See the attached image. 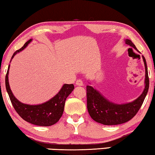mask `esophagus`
Returning a JSON list of instances; mask_svg holds the SVG:
<instances>
[{
	"mask_svg": "<svg viewBox=\"0 0 155 155\" xmlns=\"http://www.w3.org/2000/svg\"><path fill=\"white\" fill-rule=\"evenodd\" d=\"M76 86H84V83L82 81L81 79H77L76 81Z\"/></svg>",
	"mask_w": 155,
	"mask_h": 155,
	"instance_id": "esophagus-1",
	"label": "esophagus"
}]
</instances>
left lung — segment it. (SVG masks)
Segmentation results:
<instances>
[{
    "label": "left lung",
    "instance_id": "obj_1",
    "mask_svg": "<svg viewBox=\"0 0 155 155\" xmlns=\"http://www.w3.org/2000/svg\"><path fill=\"white\" fill-rule=\"evenodd\" d=\"M125 44L137 51L135 45L130 39H125ZM142 58L145 68L144 89L142 94L131 102L120 104L112 102L104 97L95 88L87 86V109L89 115L95 121L104 125L120 124L130 121L138 112L144 102L150 85L146 59L143 56Z\"/></svg>",
    "mask_w": 155,
    "mask_h": 155
}]
</instances>
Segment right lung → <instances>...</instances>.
<instances>
[{"mask_svg":"<svg viewBox=\"0 0 155 155\" xmlns=\"http://www.w3.org/2000/svg\"><path fill=\"white\" fill-rule=\"evenodd\" d=\"M31 41H32V39L28 40L23 45L22 48L16 51L13 54L11 60L13 59L15 54L25 49ZM9 68L10 64L8 68L6 76H5V87H6L7 92L8 94L11 103L16 112L25 121H28L31 124L37 125V126L48 127L56 124L63 114L65 101L68 96L74 90V84H64L60 91L54 97L46 102L40 104H27L18 100L11 91L8 81Z\"/></svg>","mask_w":155,"mask_h":155,"instance_id":"add662e5","label":"right lung"}]
</instances>
